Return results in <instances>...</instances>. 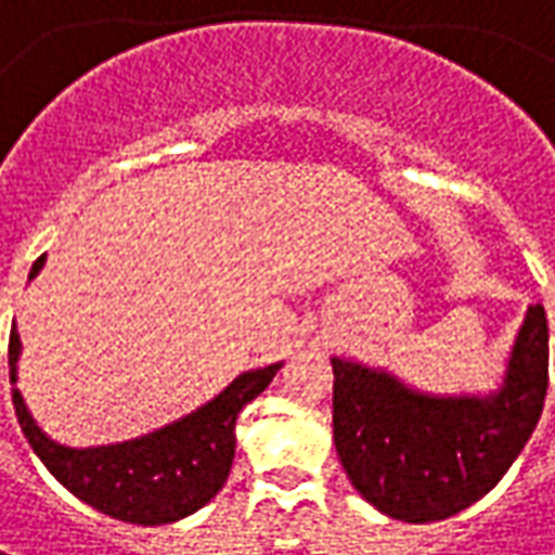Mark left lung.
<instances>
[{"label": "left lung", "instance_id": "obj_1", "mask_svg": "<svg viewBox=\"0 0 555 555\" xmlns=\"http://www.w3.org/2000/svg\"><path fill=\"white\" fill-rule=\"evenodd\" d=\"M550 332L526 311L499 392L429 396L350 359L332 357V429L350 483L401 522L456 517L483 499L532 438L547 396Z\"/></svg>", "mask_w": 555, "mask_h": 555}]
</instances>
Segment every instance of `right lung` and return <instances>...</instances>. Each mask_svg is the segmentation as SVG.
<instances>
[{"label": "right lung", "instance_id": "obj_1", "mask_svg": "<svg viewBox=\"0 0 555 555\" xmlns=\"http://www.w3.org/2000/svg\"><path fill=\"white\" fill-rule=\"evenodd\" d=\"M44 266L38 256L29 281ZM21 335L11 328L8 338V365L11 384H17ZM281 362L238 374L220 396L186 414L171 426L141 435L135 441L108 447H63L51 441L29 414L21 389L14 387L11 401L17 411L23 435L36 456L44 462L63 487L95 511L135 526H163L196 514L223 489L235 460V420L244 404L269 387Z\"/></svg>", "mask_w": 555, "mask_h": 555}]
</instances>
